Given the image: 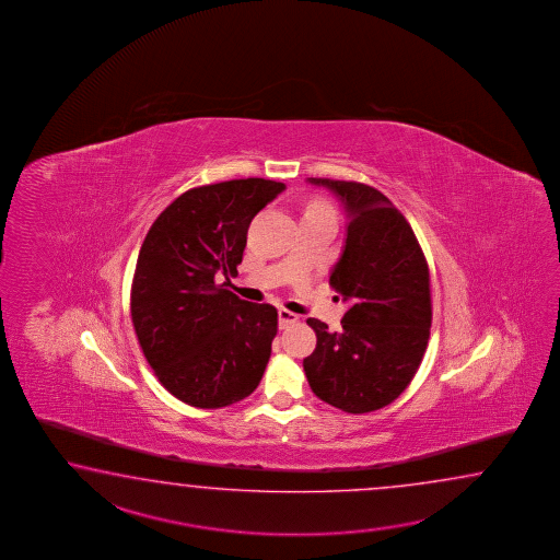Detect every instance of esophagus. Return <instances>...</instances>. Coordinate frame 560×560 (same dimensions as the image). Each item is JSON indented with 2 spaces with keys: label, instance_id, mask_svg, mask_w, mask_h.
<instances>
[{
  "label": "esophagus",
  "instance_id": "esophagus-1",
  "mask_svg": "<svg viewBox=\"0 0 560 560\" xmlns=\"http://www.w3.org/2000/svg\"><path fill=\"white\" fill-rule=\"evenodd\" d=\"M278 322H280V328H285V326L298 322V316L294 312H290V310L280 308V312H278Z\"/></svg>",
  "mask_w": 560,
  "mask_h": 560
}]
</instances>
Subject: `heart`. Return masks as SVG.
<instances>
[{
  "mask_svg": "<svg viewBox=\"0 0 560 560\" xmlns=\"http://www.w3.org/2000/svg\"><path fill=\"white\" fill-rule=\"evenodd\" d=\"M326 210H332L328 203L324 202V200H312L308 203V208H306V212H326ZM304 212V214H306Z\"/></svg>",
  "mask_w": 560,
  "mask_h": 560,
  "instance_id": "heart-1",
  "label": "heart"
}]
</instances>
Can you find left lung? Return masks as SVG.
<instances>
[{
  "label": "left lung",
  "instance_id": "left-lung-1",
  "mask_svg": "<svg viewBox=\"0 0 560 560\" xmlns=\"http://www.w3.org/2000/svg\"><path fill=\"white\" fill-rule=\"evenodd\" d=\"M336 191L350 214L330 285L350 302L340 332L316 318V350L304 358L312 393L348 415L394 402L427 352L432 298L427 256L402 212L382 191L346 179L310 178Z\"/></svg>",
  "mask_w": 560,
  "mask_h": 560
}]
</instances>
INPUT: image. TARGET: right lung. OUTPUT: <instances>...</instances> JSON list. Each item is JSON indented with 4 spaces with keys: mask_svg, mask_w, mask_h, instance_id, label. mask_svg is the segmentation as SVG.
Instances as JSON below:
<instances>
[{
    "mask_svg": "<svg viewBox=\"0 0 560 560\" xmlns=\"http://www.w3.org/2000/svg\"><path fill=\"white\" fill-rule=\"evenodd\" d=\"M282 182L230 179L184 191L143 238L130 310L143 357L167 393L196 408H224L260 384L278 310L218 284L238 275L252 218Z\"/></svg>",
    "mask_w": 560,
    "mask_h": 560,
    "instance_id": "1",
    "label": "right lung"
}]
</instances>
